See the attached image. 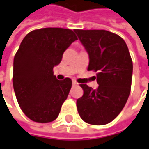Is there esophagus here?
I'll return each instance as SVG.
<instances>
[{
  "label": "esophagus",
  "instance_id": "esophagus-1",
  "mask_svg": "<svg viewBox=\"0 0 149 149\" xmlns=\"http://www.w3.org/2000/svg\"><path fill=\"white\" fill-rule=\"evenodd\" d=\"M72 85H73V86H77V85H78V83L76 81H72Z\"/></svg>",
  "mask_w": 149,
  "mask_h": 149
}]
</instances>
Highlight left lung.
<instances>
[{
	"instance_id": "obj_1",
	"label": "left lung",
	"mask_w": 149,
	"mask_h": 149,
	"mask_svg": "<svg viewBox=\"0 0 149 149\" xmlns=\"http://www.w3.org/2000/svg\"><path fill=\"white\" fill-rule=\"evenodd\" d=\"M89 54L88 71L96 72L99 87L81 84L82 97L77 100L79 115L91 125H102L114 120L130 95L133 63L125 40L106 30L75 29Z\"/></svg>"
}]
</instances>
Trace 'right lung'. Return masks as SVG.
<instances>
[{
	"label": "right lung",
	"mask_w": 149,
	"mask_h": 149,
	"mask_svg": "<svg viewBox=\"0 0 149 149\" xmlns=\"http://www.w3.org/2000/svg\"><path fill=\"white\" fill-rule=\"evenodd\" d=\"M76 40L70 29L45 28L33 30L22 40L14 58L13 86L22 111L32 121L47 123L58 116L72 80H57L53 68Z\"/></svg>",
	"instance_id": "add662e5"
}]
</instances>
